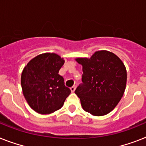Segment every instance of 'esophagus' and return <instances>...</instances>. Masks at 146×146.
<instances>
[{
    "instance_id": "obj_1",
    "label": "esophagus",
    "mask_w": 146,
    "mask_h": 146,
    "mask_svg": "<svg viewBox=\"0 0 146 146\" xmlns=\"http://www.w3.org/2000/svg\"><path fill=\"white\" fill-rule=\"evenodd\" d=\"M70 90H71V91H72V92L75 91V90H76V86H75V85H73V86L71 87Z\"/></svg>"
}]
</instances>
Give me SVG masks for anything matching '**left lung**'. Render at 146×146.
Masks as SVG:
<instances>
[{
    "instance_id": "8db88e82",
    "label": "left lung",
    "mask_w": 146,
    "mask_h": 146,
    "mask_svg": "<svg viewBox=\"0 0 146 146\" xmlns=\"http://www.w3.org/2000/svg\"><path fill=\"white\" fill-rule=\"evenodd\" d=\"M82 65V84L75 94L82 108L94 116H104L113 111L124 94L127 72L123 62L107 50L96 51L90 58H78Z\"/></svg>"
}]
</instances>
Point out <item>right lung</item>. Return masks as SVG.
Masks as SVG:
<instances>
[{
	"mask_svg": "<svg viewBox=\"0 0 146 146\" xmlns=\"http://www.w3.org/2000/svg\"><path fill=\"white\" fill-rule=\"evenodd\" d=\"M64 64L61 56L46 52L30 60L22 71L23 94L30 108L38 113L48 114L60 109L70 94L58 74Z\"/></svg>",
	"mask_w": 146,
	"mask_h": 146,
	"instance_id": "1",
	"label": "right lung"
}]
</instances>
